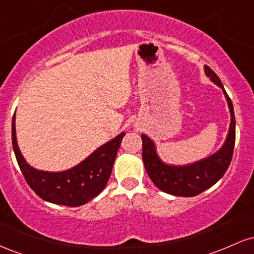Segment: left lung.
Returning <instances> with one entry per match:
<instances>
[{
  "label": "left lung",
  "mask_w": 254,
  "mask_h": 254,
  "mask_svg": "<svg viewBox=\"0 0 254 254\" xmlns=\"http://www.w3.org/2000/svg\"><path fill=\"white\" fill-rule=\"evenodd\" d=\"M205 75L211 82L222 89L230 112L228 135L222 147L210 156L188 165H170L160 159L156 145L149 136L142 133V157L148 176L154 185L166 193L179 197H193L215 185L232 161L235 143V116L232 100L224 90L218 76L209 66H204Z\"/></svg>",
  "instance_id": "8db88e82"
}]
</instances>
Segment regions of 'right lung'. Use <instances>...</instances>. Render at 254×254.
I'll return each mask as SVG.
<instances>
[{"instance_id":"add662e5","label":"right lung","mask_w":254,"mask_h":254,"mask_svg":"<svg viewBox=\"0 0 254 254\" xmlns=\"http://www.w3.org/2000/svg\"><path fill=\"white\" fill-rule=\"evenodd\" d=\"M124 136L125 132L119 133L69 170L48 172L27 164L17 145L15 115L11 122L13 149L26 182L42 199L66 206L83 205L104 190Z\"/></svg>"}]
</instances>
